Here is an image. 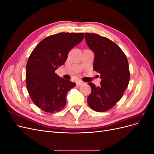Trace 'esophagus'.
<instances>
[{
  "label": "esophagus",
  "instance_id": "34e87169",
  "mask_svg": "<svg viewBox=\"0 0 154 154\" xmlns=\"http://www.w3.org/2000/svg\"><path fill=\"white\" fill-rule=\"evenodd\" d=\"M76 85H78V86H80V85H82L83 83H84V82H82V81H80V80H78V81H77L76 82Z\"/></svg>",
  "mask_w": 154,
  "mask_h": 154
}]
</instances>
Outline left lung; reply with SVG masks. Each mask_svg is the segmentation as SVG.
<instances>
[{
    "label": "left lung",
    "instance_id": "8db88e82",
    "mask_svg": "<svg viewBox=\"0 0 154 154\" xmlns=\"http://www.w3.org/2000/svg\"><path fill=\"white\" fill-rule=\"evenodd\" d=\"M88 48L94 54L93 69L100 74V87L92 83L87 103L92 109L105 112L113 107L122 98L130 80L127 57L112 41L94 33H85Z\"/></svg>",
    "mask_w": 154,
    "mask_h": 154
}]
</instances>
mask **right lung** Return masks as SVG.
<instances>
[{
	"label": "right lung",
	"mask_w": 154,
	"mask_h": 154,
	"mask_svg": "<svg viewBox=\"0 0 154 154\" xmlns=\"http://www.w3.org/2000/svg\"><path fill=\"white\" fill-rule=\"evenodd\" d=\"M83 38L84 33L60 32L46 37L32 51L26 65V85L32 101L41 110L53 113L66 105L67 92L76 83L60 78L55 71Z\"/></svg>",
	"instance_id": "1"
}]
</instances>
